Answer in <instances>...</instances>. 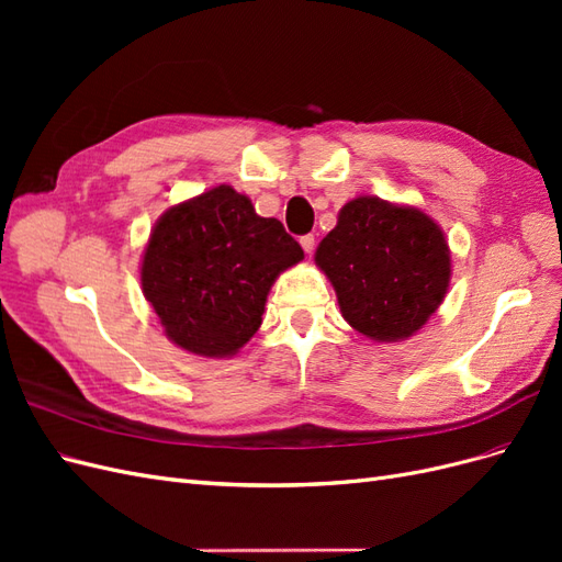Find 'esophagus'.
Masks as SVG:
<instances>
[{
	"mask_svg": "<svg viewBox=\"0 0 562 562\" xmlns=\"http://www.w3.org/2000/svg\"><path fill=\"white\" fill-rule=\"evenodd\" d=\"M300 246L304 248V252H314V246H316V239H314V234H304V236H300Z\"/></svg>",
	"mask_w": 562,
	"mask_h": 562,
	"instance_id": "1",
	"label": "esophagus"
}]
</instances>
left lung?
Here are the masks:
<instances>
[{"label":"left lung","mask_w":562,"mask_h":562,"mask_svg":"<svg viewBox=\"0 0 562 562\" xmlns=\"http://www.w3.org/2000/svg\"><path fill=\"white\" fill-rule=\"evenodd\" d=\"M353 330L375 342L415 335L443 302L450 248L434 220L413 206L359 196L316 248Z\"/></svg>","instance_id":"left-lung-1"}]
</instances>
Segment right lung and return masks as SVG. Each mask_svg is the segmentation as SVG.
I'll use <instances>...</instances> for the list:
<instances>
[{"label": "right lung", "instance_id": "right-lung-1", "mask_svg": "<svg viewBox=\"0 0 562 562\" xmlns=\"http://www.w3.org/2000/svg\"><path fill=\"white\" fill-rule=\"evenodd\" d=\"M302 258L277 217H260L248 196L220 184L159 217L140 281L171 342L223 359L260 328L271 283Z\"/></svg>", "mask_w": 562, "mask_h": 562}]
</instances>
